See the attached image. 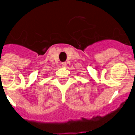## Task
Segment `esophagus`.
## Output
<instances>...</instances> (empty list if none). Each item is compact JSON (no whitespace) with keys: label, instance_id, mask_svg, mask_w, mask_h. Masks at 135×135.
<instances>
[{"label":"esophagus","instance_id":"1","mask_svg":"<svg viewBox=\"0 0 135 135\" xmlns=\"http://www.w3.org/2000/svg\"><path fill=\"white\" fill-rule=\"evenodd\" d=\"M62 66H66V62H62Z\"/></svg>","mask_w":135,"mask_h":135}]
</instances>
